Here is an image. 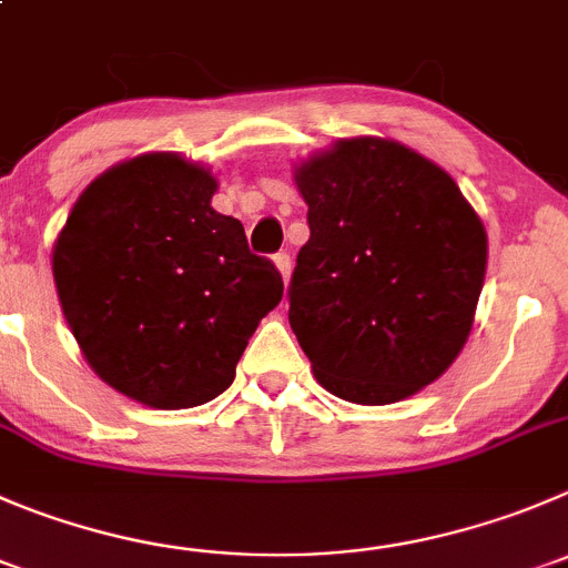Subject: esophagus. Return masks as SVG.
I'll use <instances>...</instances> for the list:
<instances>
[{
  "label": "esophagus",
  "mask_w": 568,
  "mask_h": 568,
  "mask_svg": "<svg viewBox=\"0 0 568 568\" xmlns=\"http://www.w3.org/2000/svg\"><path fill=\"white\" fill-rule=\"evenodd\" d=\"M273 262L278 267V273L284 275V281H290V273H293V258H290V253H275Z\"/></svg>",
  "instance_id": "34e87169"
}]
</instances>
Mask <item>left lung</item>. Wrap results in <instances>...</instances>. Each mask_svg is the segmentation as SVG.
I'll use <instances>...</instances> for the list:
<instances>
[{"instance_id":"obj_1","label":"left lung","mask_w":568,"mask_h":568,"mask_svg":"<svg viewBox=\"0 0 568 568\" xmlns=\"http://www.w3.org/2000/svg\"><path fill=\"white\" fill-rule=\"evenodd\" d=\"M295 183L310 242L290 281V326L315 379L354 404L432 385L471 332L483 220L449 172L390 139H339Z\"/></svg>"}]
</instances>
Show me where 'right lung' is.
<instances>
[{
	"instance_id": "1",
	"label": "right lung",
	"mask_w": 568,
	"mask_h": 568,
	"mask_svg": "<svg viewBox=\"0 0 568 568\" xmlns=\"http://www.w3.org/2000/svg\"><path fill=\"white\" fill-rule=\"evenodd\" d=\"M217 181L178 153L122 161L85 186L52 247L63 317L102 382L159 409L229 390L284 281L212 209Z\"/></svg>"
}]
</instances>
